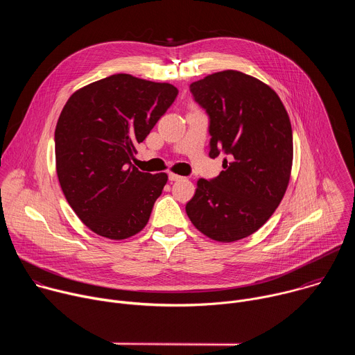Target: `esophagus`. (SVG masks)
Returning a JSON list of instances; mask_svg holds the SVG:
<instances>
[{"mask_svg": "<svg viewBox=\"0 0 355 355\" xmlns=\"http://www.w3.org/2000/svg\"><path fill=\"white\" fill-rule=\"evenodd\" d=\"M182 177L181 175H178V174H174V173H170L168 174V180L170 181H180Z\"/></svg>", "mask_w": 355, "mask_h": 355, "instance_id": "obj_1", "label": "esophagus"}]
</instances>
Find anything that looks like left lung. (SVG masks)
Masks as SVG:
<instances>
[{
	"label": "left lung",
	"mask_w": 355,
	"mask_h": 355,
	"mask_svg": "<svg viewBox=\"0 0 355 355\" xmlns=\"http://www.w3.org/2000/svg\"><path fill=\"white\" fill-rule=\"evenodd\" d=\"M209 116V157L225 155L223 171L196 182L185 211L192 225L220 243L257 232L286 191L293 143L288 112L277 92L236 70L189 85Z\"/></svg>",
	"instance_id": "left-lung-1"
}]
</instances>
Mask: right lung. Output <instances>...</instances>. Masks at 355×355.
I'll return each instance as SVG.
<instances>
[{
    "label": "right lung",
    "mask_w": 355,
    "mask_h": 355,
    "mask_svg": "<svg viewBox=\"0 0 355 355\" xmlns=\"http://www.w3.org/2000/svg\"><path fill=\"white\" fill-rule=\"evenodd\" d=\"M178 89L130 74H114L76 91L55 130L56 170L63 193L94 233L123 240L148 222L168 180L139 171L132 160Z\"/></svg>",
    "instance_id": "obj_1"
}]
</instances>
